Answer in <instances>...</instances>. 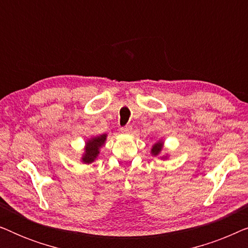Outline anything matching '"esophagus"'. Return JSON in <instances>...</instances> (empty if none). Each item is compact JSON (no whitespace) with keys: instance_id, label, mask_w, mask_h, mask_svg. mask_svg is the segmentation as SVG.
<instances>
[{"instance_id":"esophagus-1","label":"esophagus","mask_w":248,"mask_h":248,"mask_svg":"<svg viewBox=\"0 0 248 248\" xmlns=\"http://www.w3.org/2000/svg\"><path fill=\"white\" fill-rule=\"evenodd\" d=\"M121 131H122V133H125V134L131 133L132 127L131 126H123V127H121Z\"/></svg>"}]
</instances>
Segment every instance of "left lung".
I'll return each mask as SVG.
<instances>
[{
    "label": "left lung",
    "mask_w": 248,
    "mask_h": 248,
    "mask_svg": "<svg viewBox=\"0 0 248 248\" xmlns=\"http://www.w3.org/2000/svg\"><path fill=\"white\" fill-rule=\"evenodd\" d=\"M162 149V142H157V143L154 144V147L151 149V154L154 155H158L161 152Z\"/></svg>",
    "instance_id": "obj_1"
}]
</instances>
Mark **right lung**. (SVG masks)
<instances>
[{"label": "right lung", "mask_w": 248, "mask_h": 248, "mask_svg": "<svg viewBox=\"0 0 248 248\" xmlns=\"http://www.w3.org/2000/svg\"><path fill=\"white\" fill-rule=\"evenodd\" d=\"M106 138L107 134H101L99 137L90 139L87 142L86 151H84V155L82 157V161L84 164H91V162L94 161V159L97 158L98 154H99V148L103 147L105 141H106Z\"/></svg>", "instance_id": "obj_1"}]
</instances>
